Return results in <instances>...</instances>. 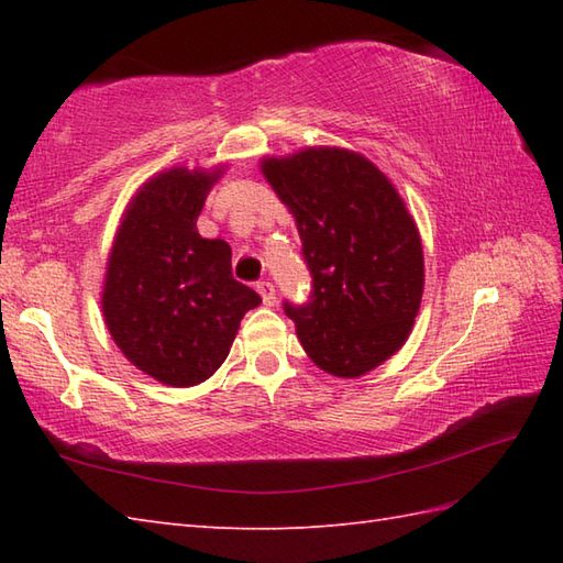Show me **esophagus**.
Here are the masks:
<instances>
[{
	"label": "esophagus",
	"mask_w": 563,
	"mask_h": 563,
	"mask_svg": "<svg viewBox=\"0 0 563 563\" xmlns=\"http://www.w3.org/2000/svg\"><path fill=\"white\" fill-rule=\"evenodd\" d=\"M256 290H258V295H261L263 305H266V307H273V305H275V288H273V283L261 280V283L256 285Z\"/></svg>",
	"instance_id": "34e87169"
}]
</instances>
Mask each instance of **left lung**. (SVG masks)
Segmentation results:
<instances>
[{
	"instance_id": "1",
	"label": "left lung",
	"mask_w": 563,
	"mask_h": 563,
	"mask_svg": "<svg viewBox=\"0 0 563 563\" xmlns=\"http://www.w3.org/2000/svg\"><path fill=\"white\" fill-rule=\"evenodd\" d=\"M261 174L295 218L314 300L285 305L317 367L353 379L409 339L423 297V244L377 164L345 147L263 157Z\"/></svg>"
}]
</instances>
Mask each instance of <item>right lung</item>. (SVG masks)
Here are the masks:
<instances>
[{
  "instance_id": "1",
  "label": "right lung",
  "mask_w": 563,
  "mask_h": 563,
  "mask_svg": "<svg viewBox=\"0 0 563 563\" xmlns=\"http://www.w3.org/2000/svg\"><path fill=\"white\" fill-rule=\"evenodd\" d=\"M227 166H172L142 184L109 251L101 312L113 343L166 387H196L230 355L261 297L232 278V249L198 234V214Z\"/></svg>"
}]
</instances>
